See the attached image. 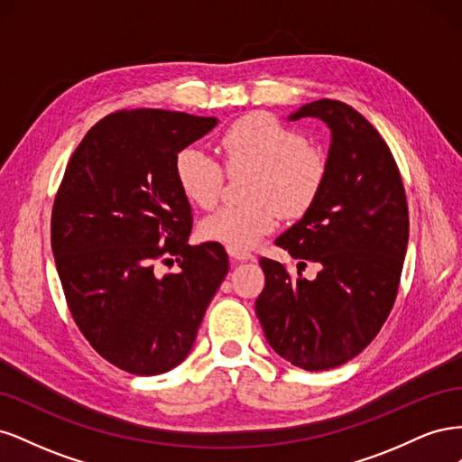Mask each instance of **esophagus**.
<instances>
[{"label":"esophagus","mask_w":462,"mask_h":462,"mask_svg":"<svg viewBox=\"0 0 462 462\" xmlns=\"http://www.w3.org/2000/svg\"><path fill=\"white\" fill-rule=\"evenodd\" d=\"M248 260H254V254H250V253H231V262L233 263L248 262Z\"/></svg>","instance_id":"obj_1"}]
</instances>
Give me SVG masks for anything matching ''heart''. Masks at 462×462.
I'll return each instance as SVG.
<instances>
[{
    "instance_id": "obj_1",
    "label": "heart",
    "mask_w": 462,
    "mask_h": 462,
    "mask_svg": "<svg viewBox=\"0 0 462 462\" xmlns=\"http://www.w3.org/2000/svg\"><path fill=\"white\" fill-rule=\"evenodd\" d=\"M219 150L229 175L253 171L248 206H226L200 223V236L229 253H246L279 219L300 217L314 206L328 177V160L309 144L299 129L268 114L236 119L219 138ZM173 177L180 194L197 208H214L223 189L221 165L200 148L177 152Z\"/></svg>"
}]
</instances>
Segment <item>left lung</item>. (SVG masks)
<instances>
[{
	"instance_id": "8db88e82",
	"label": "left lung",
	"mask_w": 462,
	"mask_h": 462,
	"mask_svg": "<svg viewBox=\"0 0 462 462\" xmlns=\"http://www.w3.org/2000/svg\"><path fill=\"white\" fill-rule=\"evenodd\" d=\"M331 129L328 177L304 217L275 241L316 279L291 277L260 258L265 285L256 314L273 351L302 370L337 368L372 343L393 309L409 243V206L397 162L382 134L337 100L302 106L291 119Z\"/></svg>"
}]
</instances>
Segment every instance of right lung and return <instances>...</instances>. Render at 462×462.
Instances as JSON below:
<instances>
[{
    "mask_svg": "<svg viewBox=\"0 0 462 462\" xmlns=\"http://www.w3.org/2000/svg\"><path fill=\"white\" fill-rule=\"evenodd\" d=\"M216 117L121 109L97 121L67 163L51 209L65 300L94 351L136 375L187 358L229 270L226 248L190 246L192 214L173 162ZM178 263L177 273L158 264Z\"/></svg>",
    "mask_w": 462,
    "mask_h": 462,
    "instance_id": "right-lung-1",
    "label": "right lung"
}]
</instances>
